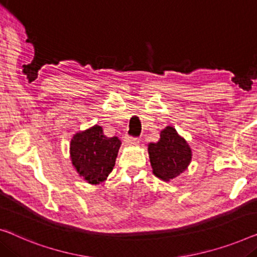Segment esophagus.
Segmentation results:
<instances>
[{
  "instance_id": "obj_1",
  "label": "esophagus",
  "mask_w": 257,
  "mask_h": 257,
  "mask_svg": "<svg viewBox=\"0 0 257 257\" xmlns=\"http://www.w3.org/2000/svg\"><path fill=\"white\" fill-rule=\"evenodd\" d=\"M125 143L127 145H137L138 143V138H133V137H126L125 138Z\"/></svg>"
}]
</instances>
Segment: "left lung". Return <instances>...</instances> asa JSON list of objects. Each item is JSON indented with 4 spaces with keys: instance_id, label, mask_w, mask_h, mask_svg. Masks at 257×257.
I'll return each mask as SVG.
<instances>
[{
    "instance_id": "left-lung-1",
    "label": "left lung",
    "mask_w": 257,
    "mask_h": 257,
    "mask_svg": "<svg viewBox=\"0 0 257 257\" xmlns=\"http://www.w3.org/2000/svg\"><path fill=\"white\" fill-rule=\"evenodd\" d=\"M153 173L163 181H169L183 173L191 161V150L176 130L167 126L158 143L148 145Z\"/></svg>"
}]
</instances>
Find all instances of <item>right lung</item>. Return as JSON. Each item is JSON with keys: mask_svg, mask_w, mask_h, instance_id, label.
<instances>
[{"mask_svg": "<svg viewBox=\"0 0 257 257\" xmlns=\"http://www.w3.org/2000/svg\"><path fill=\"white\" fill-rule=\"evenodd\" d=\"M120 144L117 137L104 136L98 125L76 133L70 141L73 166L89 183H101L112 172Z\"/></svg>", "mask_w": 257, "mask_h": 257, "instance_id": "add662e5", "label": "right lung"}]
</instances>
